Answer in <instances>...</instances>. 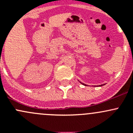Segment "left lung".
Returning <instances> with one entry per match:
<instances>
[{
    "mask_svg": "<svg viewBox=\"0 0 133 133\" xmlns=\"http://www.w3.org/2000/svg\"><path fill=\"white\" fill-rule=\"evenodd\" d=\"M80 83H81L82 84H83V85H85V86H87V85H86V84H83V83H82V82H80ZM105 85V84H102V85H100V86H102V85Z\"/></svg>",
    "mask_w": 133,
    "mask_h": 133,
    "instance_id": "left-lung-1",
    "label": "left lung"
}]
</instances>
